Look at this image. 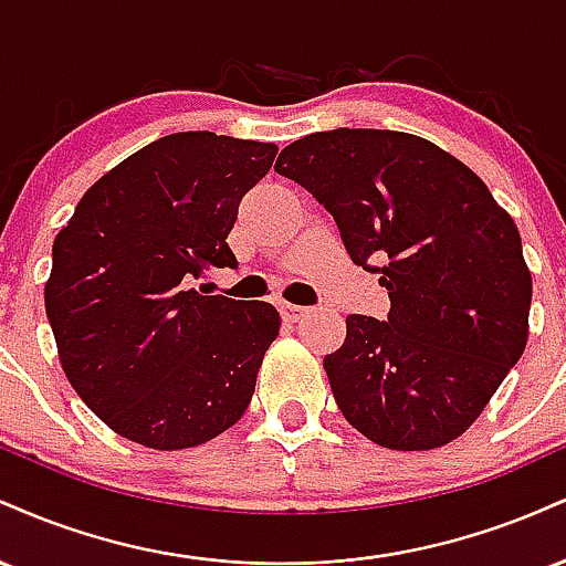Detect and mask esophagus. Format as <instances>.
Listing matches in <instances>:
<instances>
[{
    "mask_svg": "<svg viewBox=\"0 0 566 566\" xmlns=\"http://www.w3.org/2000/svg\"><path fill=\"white\" fill-rule=\"evenodd\" d=\"M279 314H282L284 322H297L308 314V308H303V305H295V303H279Z\"/></svg>",
    "mask_w": 566,
    "mask_h": 566,
    "instance_id": "obj_1",
    "label": "esophagus"
}]
</instances>
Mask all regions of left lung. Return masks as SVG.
<instances>
[{
    "mask_svg": "<svg viewBox=\"0 0 566 566\" xmlns=\"http://www.w3.org/2000/svg\"><path fill=\"white\" fill-rule=\"evenodd\" d=\"M274 170L329 210L391 297L386 322L350 314L324 356L343 418L388 450L450 444L527 346L532 274L513 218L471 167L394 129L305 135Z\"/></svg>",
    "mask_w": 566,
    "mask_h": 566,
    "instance_id": "obj_1",
    "label": "left lung"
}]
</instances>
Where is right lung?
<instances>
[{"instance_id":"right-lung-1","label":"right lung","mask_w":566,"mask_h":566,"mask_svg":"<svg viewBox=\"0 0 566 566\" xmlns=\"http://www.w3.org/2000/svg\"><path fill=\"white\" fill-rule=\"evenodd\" d=\"M276 151L205 129L165 135L95 180L57 231L44 284L57 359L119 437L186 450L250 405L282 319L271 303L191 284L237 265L226 239Z\"/></svg>"}]
</instances>
